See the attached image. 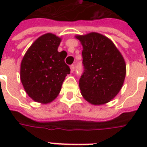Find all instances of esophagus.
Wrapping results in <instances>:
<instances>
[{"label":"esophagus","instance_id":"obj_1","mask_svg":"<svg viewBox=\"0 0 147 147\" xmlns=\"http://www.w3.org/2000/svg\"><path fill=\"white\" fill-rule=\"evenodd\" d=\"M70 68H71V72L72 73L74 71V70H75V65L74 64H71L70 66Z\"/></svg>","mask_w":147,"mask_h":147}]
</instances>
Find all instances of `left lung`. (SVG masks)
<instances>
[{
	"label": "left lung",
	"instance_id": "1",
	"mask_svg": "<svg viewBox=\"0 0 147 147\" xmlns=\"http://www.w3.org/2000/svg\"><path fill=\"white\" fill-rule=\"evenodd\" d=\"M83 45L84 70L79 82L81 94L95 105L113 99L123 86L126 64L123 56L110 39L91 32L76 35Z\"/></svg>",
	"mask_w": 147,
	"mask_h": 147
}]
</instances>
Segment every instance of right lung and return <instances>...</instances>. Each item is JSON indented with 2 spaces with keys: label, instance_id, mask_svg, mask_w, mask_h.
<instances>
[{
  "label": "right lung",
  "instance_id": "add662e5",
  "mask_svg": "<svg viewBox=\"0 0 147 147\" xmlns=\"http://www.w3.org/2000/svg\"><path fill=\"white\" fill-rule=\"evenodd\" d=\"M61 38L51 33L36 39L24 55L20 80L25 91L34 101L53 102L61 91L70 67L64 62L65 52H58Z\"/></svg>",
  "mask_w": 147,
  "mask_h": 147
}]
</instances>
